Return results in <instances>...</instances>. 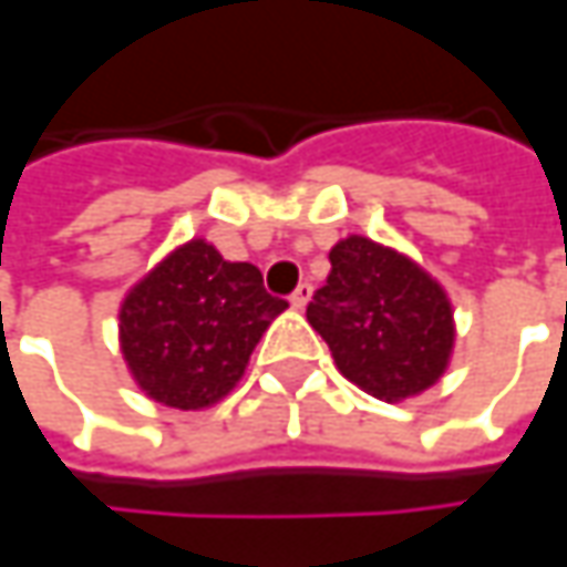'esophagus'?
I'll list each match as a JSON object with an SVG mask.
<instances>
[{
    "label": "esophagus",
    "instance_id": "1",
    "mask_svg": "<svg viewBox=\"0 0 567 567\" xmlns=\"http://www.w3.org/2000/svg\"><path fill=\"white\" fill-rule=\"evenodd\" d=\"M309 299H312V284H299L293 290V296H290V306H293V309H306Z\"/></svg>",
    "mask_w": 567,
    "mask_h": 567
}]
</instances>
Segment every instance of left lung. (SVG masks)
Instances as JSON below:
<instances>
[{
    "label": "left lung",
    "mask_w": 567,
    "mask_h": 567,
    "mask_svg": "<svg viewBox=\"0 0 567 567\" xmlns=\"http://www.w3.org/2000/svg\"><path fill=\"white\" fill-rule=\"evenodd\" d=\"M331 274L306 318L343 379L379 401H403L442 379L454 347V312L439 280L401 251L365 236L331 249Z\"/></svg>",
    "instance_id": "left-lung-1"
}]
</instances>
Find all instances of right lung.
Segmentation results:
<instances>
[{
  "label": "right lung",
  "instance_id": "add662e5",
  "mask_svg": "<svg viewBox=\"0 0 567 567\" xmlns=\"http://www.w3.org/2000/svg\"><path fill=\"white\" fill-rule=\"evenodd\" d=\"M284 309L255 265L227 261L205 239H192L125 296L122 357L147 398L202 410L236 388Z\"/></svg>",
  "mask_w": 567,
  "mask_h": 567
}]
</instances>
